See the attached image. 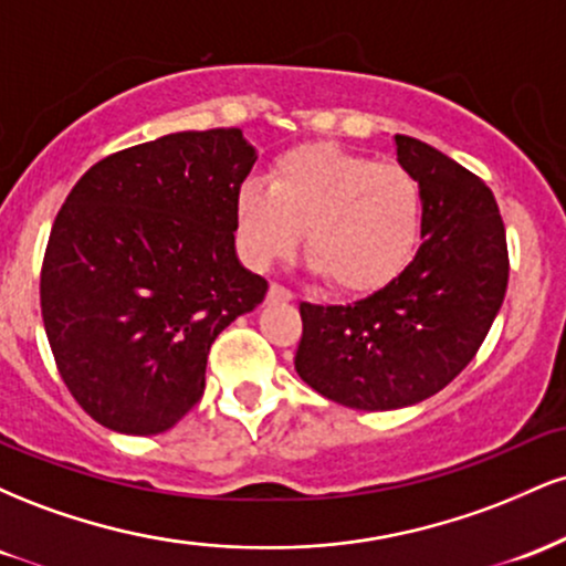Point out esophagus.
<instances>
[{"label":"esophagus","mask_w":566,"mask_h":566,"mask_svg":"<svg viewBox=\"0 0 566 566\" xmlns=\"http://www.w3.org/2000/svg\"><path fill=\"white\" fill-rule=\"evenodd\" d=\"M292 297H295V295H292L287 287H282V284L274 282L269 287V301L271 303H287V301H292Z\"/></svg>","instance_id":"34e87169"}]
</instances>
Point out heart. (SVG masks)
I'll list each match as a JSON object with an SVG mask.
<instances>
[{"mask_svg":"<svg viewBox=\"0 0 566 566\" xmlns=\"http://www.w3.org/2000/svg\"><path fill=\"white\" fill-rule=\"evenodd\" d=\"M423 199L412 172L335 146H301L269 170V191L244 186L237 239L247 263L269 269L303 252L343 292L386 287L412 261Z\"/></svg>","mask_w":566,"mask_h":566,"instance_id":"obj_1","label":"heart"}]
</instances>
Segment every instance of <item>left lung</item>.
<instances>
[{"label":"left lung","instance_id":"8db88e82","mask_svg":"<svg viewBox=\"0 0 566 566\" xmlns=\"http://www.w3.org/2000/svg\"><path fill=\"white\" fill-rule=\"evenodd\" d=\"M394 140L399 165L420 186L423 244L365 301L301 303L295 354L314 391L369 412L418 405L458 378L509 287L505 226L484 180L423 140Z\"/></svg>","mask_w":566,"mask_h":566}]
</instances>
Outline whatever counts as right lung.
I'll return each mask as SVG.
<instances>
[{
	"mask_svg": "<svg viewBox=\"0 0 566 566\" xmlns=\"http://www.w3.org/2000/svg\"><path fill=\"white\" fill-rule=\"evenodd\" d=\"M242 129H188L101 159L57 210L39 301L63 382L133 437L205 394L207 354L269 282L237 261V199L255 165Z\"/></svg>",
	"mask_w": 566,
	"mask_h": 566,
	"instance_id": "right-lung-1",
	"label": "right lung"
}]
</instances>
